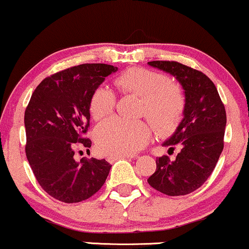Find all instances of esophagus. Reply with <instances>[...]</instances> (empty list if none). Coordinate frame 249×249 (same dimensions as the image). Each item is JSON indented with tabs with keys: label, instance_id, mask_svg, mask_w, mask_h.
Returning <instances> with one entry per match:
<instances>
[{
	"label": "esophagus",
	"instance_id": "obj_1",
	"mask_svg": "<svg viewBox=\"0 0 249 249\" xmlns=\"http://www.w3.org/2000/svg\"><path fill=\"white\" fill-rule=\"evenodd\" d=\"M121 159H125V160H133L134 156L133 155H122V156H108L107 157V161L109 163H114L115 161Z\"/></svg>",
	"mask_w": 249,
	"mask_h": 249
}]
</instances>
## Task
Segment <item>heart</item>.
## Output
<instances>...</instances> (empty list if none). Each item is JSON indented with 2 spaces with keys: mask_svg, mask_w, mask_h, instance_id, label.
Segmentation results:
<instances>
[{
  "mask_svg": "<svg viewBox=\"0 0 249 249\" xmlns=\"http://www.w3.org/2000/svg\"><path fill=\"white\" fill-rule=\"evenodd\" d=\"M121 93L140 97V114L149 119L157 134L166 137L177 130L184 117L186 100L178 85L168 75L144 68H132L114 80ZM115 94L108 88L94 90L89 101V111L99 121L114 112ZM152 137V127L144 122L126 123L117 118L102 122L95 128L97 148L107 155H133L146 146Z\"/></svg>",
  "mask_w": 249,
  "mask_h": 249,
  "instance_id": "1",
  "label": "heart"
}]
</instances>
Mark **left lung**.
I'll list each match as a JSON object with an SVG mask.
<instances>
[{
  "label": "left lung",
  "mask_w": 249,
  "mask_h": 249,
  "mask_svg": "<svg viewBox=\"0 0 249 249\" xmlns=\"http://www.w3.org/2000/svg\"><path fill=\"white\" fill-rule=\"evenodd\" d=\"M150 67L174 75L186 100L184 118L163 146L180 152L175 161L156 159V171L148 184L170 196L186 195L201 187L215 169L224 148L226 112L217 88L201 71L175 61L148 62Z\"/></svg>",
  "instance_id": "obj_1"
}]
</instances>
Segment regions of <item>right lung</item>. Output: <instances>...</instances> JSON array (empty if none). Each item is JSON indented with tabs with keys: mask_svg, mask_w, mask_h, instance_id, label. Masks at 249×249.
Listing matches in <instances>:
<instances>
[{
	"mask_svg": "<svg viewBox=\"0 0 249 249\" xmlns=\"http://www.w3.org/2000/svg\"><path fill=\"white\" fill-rule=\"evenodd\" d=\"M114 65L81 64L47 77L36 88L26 110V152L42 190L65 203L80 202L105 184L111 165L106 160H74L77 144L88 148L89 101L94 90L114 73Z\"/></svg>",
	"mask_w": 249,
	"mask_h": 249,
	"instance_id": "add662e5",
	"label": "right lung"
}]
</instances>
